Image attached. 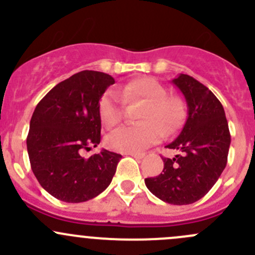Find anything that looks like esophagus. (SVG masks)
Returning a JSON list of instances; mask_svg holds the SVG:
<instances>
[{
  "label": "esophagus",
  "mask_w": 255,
  "mask_h": 255,
  "mask_svg": "<svg viewBox=\"0 0 255 255\" xmlns=\"http://www.w3.org/2000/svg\"><path fill=\"white\" fill-rule=\"evenodd\" d=\"M127 155H132L133 158H135V159H142L144 156V154H142V153H127Z\"/></svg>",
  "instance_id": "34e87169"
}]
</instances>
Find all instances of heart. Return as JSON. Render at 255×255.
Segmentation results:
<instances>
[{
  "instance_id": "1",
  "label": "heart",
  "mask_w": 255,
  "mask_h": 255,
  "mask_svg": "<svg viewBox=\"0 0 255 255\" xmlns=\"http://www.w3.org/2000/svg\"><path fill=\"white\" fill-rule=\"evenodd\" d=\"M127 102L140 101L144 106L139 120L142 123L122 126L107 137V145L121 153H137L153 145L166 134L176 132L184 122L185 109L181 100L169 96L168 90L158 80L142 76L127 82L120 90L110 89L99 102L101 121L107 127L121 122L123 116L122 97Z\"/></svg>"
}]
</instances>
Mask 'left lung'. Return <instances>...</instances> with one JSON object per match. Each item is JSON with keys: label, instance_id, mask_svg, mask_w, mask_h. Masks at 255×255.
Masks as SVG:
<instances>
[{"label": "left lung", "instance_id": "obj_1", "mask_svg": "<svg viewBox=\"0 0 255 255\" xmlns=\"http://www.w3.org/2000/svg\"><path fill=\"white\" fill-rule=\"evenodd\" d=\"M185 96L187 118L179 137L166 148L181 151L164 158L160 175L146 177V187L171 205H189L212 189L227 164L231 134L225 110L205 85L190 75L173 80Z\"/></svg>", "mask_w": 255, "mask_h": 255}]
</instances>
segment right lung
I'll list each match as a JSON object with an SVG mask.
<instances>
[{"instance_id":"right-lung-1","label":"right lung","mask_w":255,"mask_h":255,"mask_svg":"<svg viewBox=\"0 0 255 255\" xmlns=\"http://www.w3.org/2000/svg\"><path fill=\"white\" fill-rule=\"evenodd\" d=\"M111 75L84 70L59 82L43 97L30 118L27 150L43 189L65 202H84L107 189L121 154L102 150L81 156L101 140L99 102Z\"/></svg>"}]
</instances>
